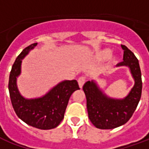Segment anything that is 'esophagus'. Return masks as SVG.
<instances>
[{"instance_id":"obj_1","label":"esophagus","mask_w":149,"mask_h":149,"mask_svg":"<svg viewBox=\"0 0 149 149\" xmlns=\"http://www.w3.org/2000/svg\"><path fill=\"white\" fill-rule=\"evenodd\" d=\"M84 82H85V78L84 77H81L78 79V84H79V86H80L81 88L83 87Z\"/></svg>"}]
</instances>
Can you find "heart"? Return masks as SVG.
<instances>
[{
	"label": "heart",
	"instance_id": "obj_1",
	"mask_svg": "<svg viewBox=\"0 0 149 149\" xmlns=\"http://www.w3.org/2000/svg\"><path fill=\"white\" fill-rule=\"evenodd\" d=\"M110 53H111V51L109 50V49H104L102 51H100L98 54H97V58L99 59V60H104L105 58H107L110 55ZM116 58L113 56L111 58V61L112 62L115 61Z\"/></svg>",
	"mask_w": 149,
	"mask_h": 149
}]
</instances>
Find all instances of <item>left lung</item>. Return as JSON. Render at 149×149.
<instances>
[{
	"instance_id": "1",
	"label": "left lung",
	"mask_w": 149,
	"mask_h": 149,
	"mask_svg": "<svg viewBox=\"0 0 149 149\" xmlns=\"http://www.w3.org/2000/svg\"><path fill=\"white\" fill-rule=\"evenodd\" d=\"M124 61L116 66H127L130 69L135 84L127 97L114 99L108 97L100 90L96 82L87 81L83 86L86 100L88 118L93 125L100 129H112L125 125L135 112L141 100L142 80L139 61L134 53L125 45Z\"/></svg>"
}]
</instances>
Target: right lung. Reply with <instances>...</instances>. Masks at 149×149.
Segmentation results:
<instances>
[{
    "label": "right lung",
    "mask_w": 149,
    "mask_h": 149,
    "mask_svg": "<svg viewBox=\"0 0 149 149\" xmlns=\"http://www.w3.org/2000/svg\"><path fill=\"white\" fill-rule=\"evenodd\" d=\"M37 45L34 43L26 47L17 57L9 75L8 91L12 105L18 117L34 128L47 130L60 125L64 119L69 98L80 88L76 80L64 81L41 97L25 99L22 97L17 86V77L21 74L22 59Z\"/></svg>",
    "instance_id": "right-lung-1"
}]
</instances>
